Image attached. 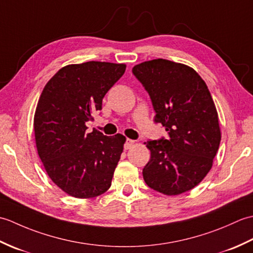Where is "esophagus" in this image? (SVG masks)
<instances>
[{
    "label": "esophagus",
    "instance_id": "1",
    "mask_svg": "<svg viewBox=\"0 0 253 253\" xmlns=\"http://www.w3.org/2000/svg\"><path fill=\"white\" fill-rule=\"evenodd\" d=\"M133 143H135V140H131V139H126L125 144H124V148H125V150L130 149L133 146Z\"/></svg>",
    "mask_w": 253,
    "mask_h": 253
}]
</instances>
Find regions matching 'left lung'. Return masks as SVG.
<instances>
[{"instance_id":"8db88e82","label":"left lung","mask_w":253,"mask_h":253,"mask_svg":"<svg viewBox=\"0 0 253 253\" xmlns=\"http://www.w3.org/2000/svg\"><path fill=\"white\" fill-rule=\"evenodd\" d=\"M132 74L150 95L154 122L169 133L168 139L144 142L151 158L143 179L155 191L180 195L212 168L221 142L215 104L203 79L184 64L158 58L138 64Z\"/></svg>"}]
</instances>
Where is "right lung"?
<instances>
[{
    "label": "right lung",
    "mask_w": 253,
    "mask_h": 253,
    "mask_svg": "<svg viewBox=\"0 0 253 253\" xmlns=\"http://www.w3.org/2000/svg\"><path fill=\"white\" fill-rule=\"evenodd\" d=\"M125 69L94 61L67 65L40 95L34 121L38 154L52 181L69 196L93 198L111 187L126 138L87 133L85 123L102 110L104 95Z\"/></svg>",
    "instance_id": "add662e5"
}]
</instances>
